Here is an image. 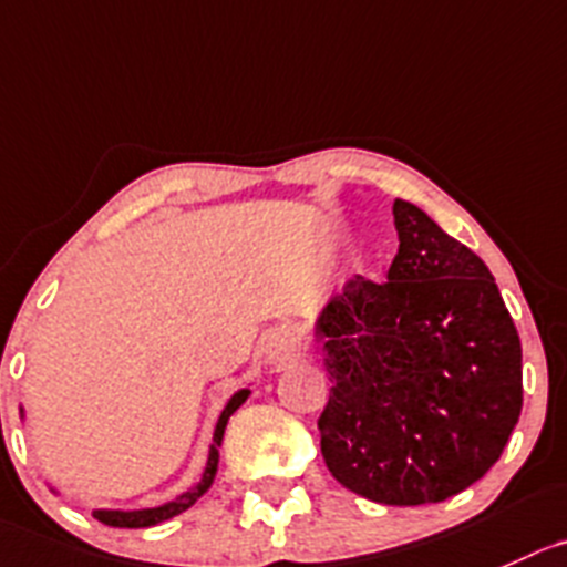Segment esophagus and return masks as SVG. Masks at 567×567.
<instances>
[{
    "label": "esophagus",
    "instance_id": "obj_1",
    "mask_svg": "<svg viewBox=\"0 0 567 567\" xmlns=\"http://www.w3.org/2000/svg\"><path fill=\"white\" fill-rule=\"evenodd\" d=\"M300 344H303L300 328L295 322H284V326H278L267 337V359L272 364H287V361H292L300 353Z\"/></svg>",
    "mask_w": 567,
    "mask_h": 567
}]
</instances>
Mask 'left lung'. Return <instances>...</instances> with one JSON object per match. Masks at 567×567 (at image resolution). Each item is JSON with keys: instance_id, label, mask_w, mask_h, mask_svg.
<instances>
[{"instance_id": "obj_1", "label": "left lung", "mask_w": 567, "mask_h": 567, "mask_svg": "<svg viewBox=\"0 0 567 567\" xmlns=\"http://www.w3.org/2000/svg\"><path fill=\"white\" fill-rule=\"evenodd\" d=\"M384 284L353 278L315 322L331 395L320 449L350 493L436 504L504 454L520 417V337L487 264L406 199Z\"/></svg>"}]
</instances>
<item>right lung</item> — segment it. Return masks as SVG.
<instances>
[{
	"label": "right lung",
	"mask_w": 567,
	"mask_h": 567,
	"mask_svg": "<svg viewBox=\"0 0 567 567\" xmlns=\"http://www.w3.org/2000/svg\"><path fill=\"white\" fill-rule=\"evenodd\" d=\"M247 395H250V390L234 392V398L228 401V406H225L223 414H219L217 429H214V442H212V449H208L206 471H203V478H199L192 489H186L183 495H177L175 501H166V504H161V506H150V509H127V512L125 509H94L96 520L105 523V526H116V529H147V526H155V523H164V520H169V517L186 512L188 506H192L199 495H206L208 487L214 484V476H217V465H219V445H223V436H225V425H228L230 414H234L236 409L247 401ZM21 414H24V409H21ZM52 493H55V489H52Z\"/></svg>",
	"instance_id": "right-lung-1"
}]
</instances>
